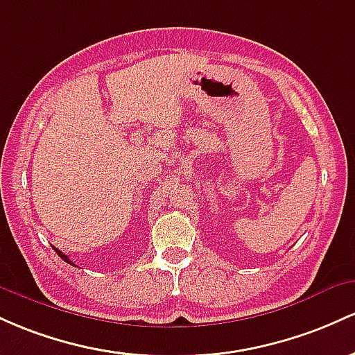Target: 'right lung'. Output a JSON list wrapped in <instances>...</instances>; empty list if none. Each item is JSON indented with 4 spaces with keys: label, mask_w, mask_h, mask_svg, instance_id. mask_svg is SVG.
Returning a JSON list of instances; mask_svg holds the SVG:
<instances>
[{
    "label": "right lung",
    "mask_w": 355,
    "mask_h": 355,
    "mask_svg": "<svg viewBox=\"0 0 355 355\" xmlns=\"http://www.w3.org/2000/svg\"><path fill=\"white\" fill-rule=\"evenodd\" d=\"M55 252H57V253H58V257H60V258H62V260H65V261H67V263L73 265V263H71V260H69V257H67V254H63V253H62V252H60V250H57V248H55Z\"/></svg>",
    "instance_id": "right-lung-1"
}]
</instances>
